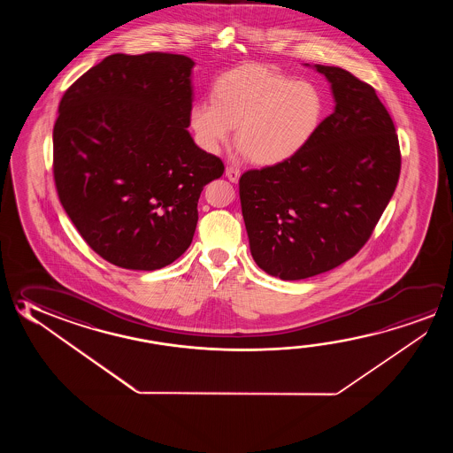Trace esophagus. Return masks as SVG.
Returning <instances> with one entry per match:
<instances>
[{"instance_id": "1", "label": "esophagus", "mask_w": 453, "mask_h": 453, "mask_svg": "<svg viewBox=\"0 0 453 453\" xmlns=\"http://www.w3.org/2000/svg\"><path fill=\"white\" fill-rule=\"evenodd\" d=\"M226 177H227L232 183H237L238 179H240V169L235 167V165H227V167H226Z\"/></svg>"}]
</instances>
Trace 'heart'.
<instances>
[{
	"label": "heart",
	"instance_id": "b5f03b06",
	"mask_svg": "<svg viewBox=\"0 0 453 453\" xmlns=\"http://www.w3.org/2000/svg\"><path fill=\"white\" fill-rule=\"evenodd\" d=\"M324 101L316 85L259 65L235 67L193 105L189 121L202 149L216 153L237 127L238 151L274 165L303 149L319 127Z\"/></svg>",
	"mask_w": 453,
	"mask_h": 453
}]
</instances>
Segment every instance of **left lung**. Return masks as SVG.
<instances>
[{"label":"left lung","mask_w":453,"mask_h":453,"mask_svg":"<svg viewBox=\"0 0 453 453\" xmlns=\"http://www.w3.org/2000/svg\"><path fill=\"white\" fill-rule=\"evenodd\" d=\"M334 111L288 161L240 177L252 259L284 281L324 273L364 248L400 179L395 125L376 89L316 65Z\"/></svg>","instance_id":"8db88e82"}]
</instances>
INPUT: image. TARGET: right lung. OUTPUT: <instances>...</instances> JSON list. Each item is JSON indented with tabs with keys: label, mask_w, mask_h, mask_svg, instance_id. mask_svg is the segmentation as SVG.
Segmentation results:
<instances>
[{
	"label": "right lung",
	"mask_w": 453,
	"mask_h": 453,
	"mask_svg": "<svg viewBox=\"0 0 453 453\" xmlns=\"http://www.w3.org/2000/svg\"><path fill=\"white\" fill-rule=\"evenodd\" d=\"M185 55L113 53L63 95L53 127L61 205L93 251L157 270L193 242L203 186L224 164L194 143Z\"/></svg>",
	"instance_id": "right-lung-1"
}]
</instances>
